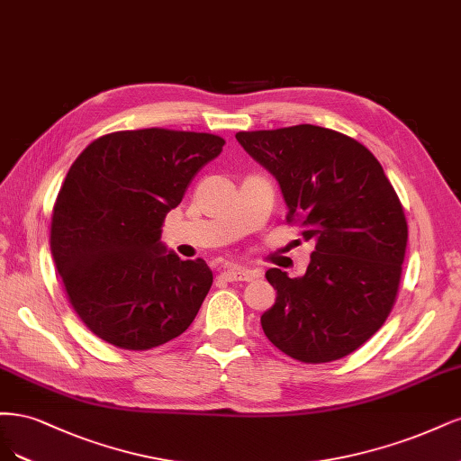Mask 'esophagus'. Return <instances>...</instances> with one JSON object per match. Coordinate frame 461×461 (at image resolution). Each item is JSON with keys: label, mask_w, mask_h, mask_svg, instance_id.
<instances>
[{"label": "esophagus", "mask_w": 461, "mask_h": 461, "mask_svg": "<svg viewBox=\"0 0 461 461\" xmlns=\"http://www.w3.org/2000/svg\"><path fill=\"white\" fill-rule=\"evenodd\" d=\"M226 281H250L255 277V272L241 268V266H230L228 270H224L220 274Z\"/></svg>", "instance_id": "obj_1"}]
</instances>
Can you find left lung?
<instances>
[{"instance_id":"left-lung-1","label":"left lung","mask_w":461,"mask_h":461,"mask_svg":"<svg viewBox=\"0 0 461 461\" xmlns=\"http://www.w3.org/2000/svg\"><path fill=\"white\" fill-rule=\"evenodd\" d=\"M279 184L287 221L314 241L306 274L266 272L277 291L260 323L294 360L323 364L360 348L389 318L408 243L402 204L379 160L356 140L299 124L235 133Z\"/></svg>"}]
</instances>
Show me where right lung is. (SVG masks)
<instances>
[{
  "mask_svg": "<svg viewBox=\"0 0 461 461\" xmlns=\"http://www.w3.org/2000/svg\"><path fill=\"white\" fill-rule=\"evenodd\" d=\"M224 140L145 128L92 141L59 191L51 255L86 328L126 350L182 335L212 285L204 260H180L160 241L167 214Z\"/></svg>",
  "mask_w": 461,
  "mask_h": 461,
  "instance_id": "right-lung-1",
  "label": "right lung"
}]
</instances>
